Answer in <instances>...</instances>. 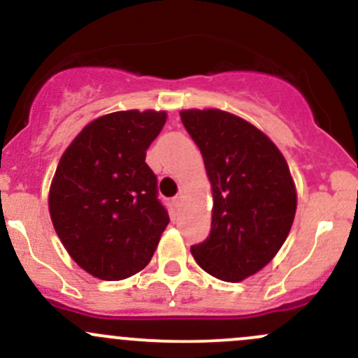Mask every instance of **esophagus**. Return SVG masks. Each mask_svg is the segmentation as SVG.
<instances>
[{
	"instance_id": "1",
	"label": "esophagus",
	"mask_w": 358,
	"mask_h": 358,
	"mask_svg": "<svg viewBox=\"0 0 358 358\" xmlns=\"http://www.w3.org/2000/svg\"><path fill=\"white\" fill-rule=\"evenodd\" d=\"M172 205H174L176 210H179L180 205H182V194H178V196H174V200H172Z\"/></svg>"
}]
</instances>
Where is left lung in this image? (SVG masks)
I'll use <instances>...</instances> for the list:
<instances>
[{"mask_svg":"<svg viewBox=\"0 0 358 358\" xmlns=\"http://www.w3.org/2000/svg\"><path fill=\"white\" fill-rule=\"evenodd\" d=\"M180 120L200 148L213 193L212 229L191 253L213 278L243 281L288 238L296 212L289 167L264 132L233 113L184 110Z\"/></svg>","mask_w":358,"mask_h":358,"instance_id":"obj_1","label":"left lung"}]
</instances>
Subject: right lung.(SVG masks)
Returning <instances> with one entry per match:
<instances>
[{"label": "right lung", "instance_id": "obj_1", "mask_svg": "<svg viewBox=\"0 0 358 358\" xmlns=\"http://www.w3.org/2000/svg\"><path fill=\"white\" fill-rule=\"evenodd\" d=\"M165 112H115L87 124L62 155L50 187V215L79 267L120 281L152 260L169 224L146 150Z\"/></svg>", "mask_w": 358, "mask_h": 358}]
</instances>
